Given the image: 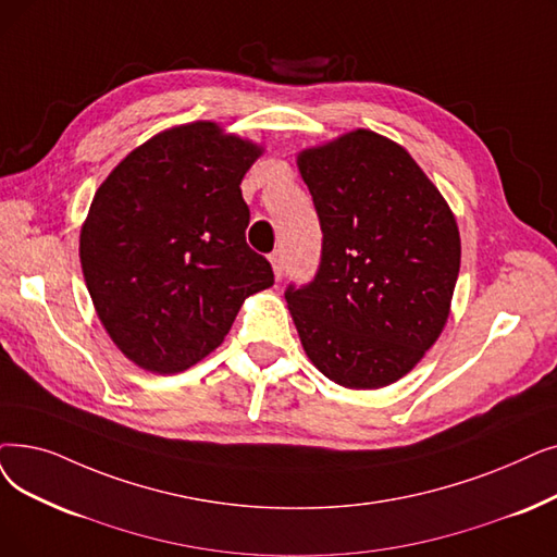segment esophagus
<instances>
[{
  "mask_svg": "<svg viewBox=\"0 0 557 557\" xmlns=\"http://www.w3.org/2000/svg\"><path fill=\"white\" fill-rule=\"evenodd\" d=\"M271 263H273V273H275V277H277V280H282V275H284V261H282V255H280V252H273V255H271Z\"/></svg>",
  "mask_w": 557,
  "mask_h": 557,
  "instance_id": "34e87169",
  "label": "esophagus"
}]
</instances>
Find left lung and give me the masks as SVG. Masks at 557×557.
<instances>
[{"label":"left lung","mask_w":557,"mask_h":557,"mask_svg":"<svg viewBox=\"0 0 557 557\" xmlns=\"http://www.w3.org/2000/svg\"><path fill=\"white\" fill-rule=\"evenodd\" d=\"M323 232L321 263L284 298L311 364L380 389L437 342L459 273L455 215L398 143L355 129L298 154Z\"/></svg>","instance_id":"obj_1"}]
</instances>
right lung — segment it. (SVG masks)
<instances>
[{
  "instance_id": "1",
  "label": "right lung",
  "mask_w": 557,
  "mask_h": 557,
  "mask_svg": "<svg viewBox=\"0 0 557 557\" xmlns=\"http://www.w3.org/2000/svg\"><path fill=\"white\" fill-rule=\"evenodd\" d=\"M261 154L215 123L152 136L102 182L79 236L95 311L136 367L180 373L223 344L244 300L273 286L246 244L240 180Z\"/></svg>"
}]
</instances>
